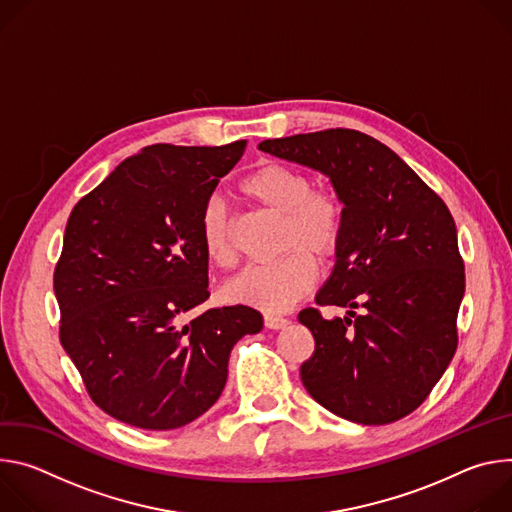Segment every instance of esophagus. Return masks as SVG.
<instances>
[{"label":"esophagus","mask_w":512,"mask_h":512,"mask_svg":"<svg viewBox=\"0 0 512 512\" xmlns=\"http://www.w3.org/2000/svg\"><path fill=\"white\" fill-rule=\"evenodd\" d=\"M264 325L268 329H285L289 325V319L287 317H280V315H264Z\"/></svg>","instance_id":"esophagus-1"}]
</instances>
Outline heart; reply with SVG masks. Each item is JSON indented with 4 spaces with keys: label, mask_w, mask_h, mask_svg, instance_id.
<instances>
[{
    "label": "heart",
    "mask_w": 512,
    "mask_h": 512,
    "mask_svg": "<svg viewBox=\"0 0 512 512\" xmlns=\"http://www.w3.org/2000/svg\"><path fill=\"white\" fill-rule=\"evenodd\" d=\"M242 193L258 205L285 215L282 248L291 250L276 262L250 266L227 285V295L264 311H287L315 285V260L335 252L344 230V207L329 189L313 187L305 170L280 162H264L254 168L240 185ZM199 236L205 258L217 268H232L238 248L232 236V221L221 199L207 201Z\"/></svg>",
    "instance_id": "b5f03b06"
}]
</instances>
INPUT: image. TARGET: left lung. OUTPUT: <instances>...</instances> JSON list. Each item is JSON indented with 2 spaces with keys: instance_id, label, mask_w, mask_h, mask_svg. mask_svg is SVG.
<instances>
[{
  "instance_id": "obj_1",
  "label": "left lung",
  "mask_w": 512,
  "mask_h": 512,
  "mask_svg": "<svg viewBox=\"0 0 512 512\" xmlns=\"http://www.w3.org/2000/svg\"><path fill=\"white\" fill-rule=\"evenodd\" d=\"M258 148L325 175L344 207L335 264L315 301L350 311L344 319L299 313L315 337L303 386L321 407L360 425L407 417L458 348L466 276L449 209L399 154L356 130ZM358 306L362 316L353 313Z\"/></svg>"
}]
</instances>
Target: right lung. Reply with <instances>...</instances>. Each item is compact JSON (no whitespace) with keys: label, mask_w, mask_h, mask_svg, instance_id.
<instances>
[{"label":"right lung","mask_w":512,"mask_h":512,"mask_svg":"<svg viewBox=\"0 0 512 512\" xmlns=\"http://www.w3.org/2000/svg\"><path fill=\"white\" fill-rule=\"evenodd\" d=\"M246 140L154 144L126 158L67 221L54 270L61 344L93 403L132 427H183L221 396L227 362L260 311L209 299L199 223Z\"/></svg>","instance_id":"right-lung-1"}]
</instances>
